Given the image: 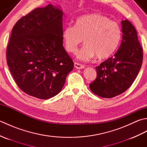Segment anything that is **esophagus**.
<instances>
[{
	"instance_id": "obj_1",
	"label": "esophagus",
	"mask_w": 147,
	"mask_h": 147,
	"mask_svg": "<svg viewBox=\"0 0 147 147\" xmlns=\"http://www.w3.org/2000/svg\"><path fill=\"white\" fill-rule=\"evenodd\" d=\"M74 67L78 69H81L85 68V66H84L83 65L79 64V63H77V62H74Z\"/></svg>"
}]
</instances>
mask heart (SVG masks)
<instances>
[{
    "label": "heart",
    "mask_w": 147,
    "mask_h": 147,
    "mask_svg": "<svg viewBox=\"0 0 147 147\" xmlns=\"http://www.w3.org/2000/svg\"><path fill=\"white\" fill-rule=\"evenodd\" d=\"M62 39L66 51L75 53L83 39L85 43L78 54L83 61L96 56L107 59L116 51L121 39V30L118 23L105 16L93 13L78 18L75 26L69 24L62 31Z\"/></svg>",
    "instance_id": "b5f03b06"
}]
</instances>
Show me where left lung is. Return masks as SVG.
<instances>
[{"label": "left lung", "mask_w": 147, "mask_h": 147, "mask_svg": "<svg viewBox=\"0 0 147 147\" xmlns=\"http://www.w3.org/2000/svg\"><path fill=\"white\" fill-rule=\"evenodd\" d=\"M122 42L113 57L96 67V78L90 84L91 91L103 98H112L128 89L142 67L143 49L137 32L128 20L121 21Z\"/></svg>", "instance_id": "left-lung-1"}]
</instances>
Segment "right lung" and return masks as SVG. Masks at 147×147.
I'll return each instance as SVG.
<instances>
[{
	"label": "right lung",
	"instance_id": "obj_1",
	"mask_svg": "<svg viewBox=\"0 0 147 147\" xmlns=\"http://www.w3.org/2000/svg\"><path fill=\"white\" fill-rule=\"evenodd\" d=\"M61 8L49 4L21 18L7 47V65L19 88L40 99L58 94L73 69V61L62 45Z\"/></svg>",
	"mask_w": 147,
	"mask_h": 147
}]
</instances>
